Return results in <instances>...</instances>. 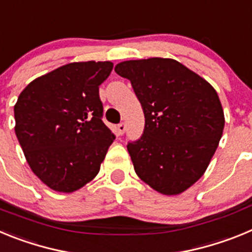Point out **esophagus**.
Here are the masks:
<instances>
[{"label": "esophagus", "mask_w": 252, "mask_h": 252, "mask_svg": "<svg viewBox=\"0 0 252 252\" xmlns=\"http://www.w3.org/2000/svg\"><path fill=\"white\" fill-rule=\"evenodd\" d=\"M117 131H119L120 135H124L125 131H126V125H125V124L117 125Z\"/></svg>", "instance_id": "34e87169"}]
</instances>
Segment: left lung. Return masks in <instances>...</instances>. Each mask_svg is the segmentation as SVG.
Here are the masks:
<instances>
[{
	"instance_id": "1",
	"label": "left lung",
	"mask_w": 252,
	"mask_h": 252,
	"mask_svg": "<svg viewBox=\"0 0 252 252\" xmlns=\"http://www.w3.org/2000/svg\"><path fill=\"white\" fill-rule=\"evenodd\" d=\"M115 72L132 84L145 115V128L127 145L137 177L154 190L177 195L208 168L224 127L216 90L169 58L126 60Z\"/></svg>"
}]
</instances>
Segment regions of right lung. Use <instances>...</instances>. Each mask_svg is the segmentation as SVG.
Masks as SVG:
<instances>
[{"label": "right lung", "mask_w": 252, "mask_h": 252, "mask_svg": "<svg viewBox=\"0 0 252 252\" xmlns=\"http://www.w3.org/2000/svg\"><path fill=\"white\" fill-rule=\"evenodd\" d=\"M112 68L111 62H74L20 93L15 133L32 173L53 190L75 192L98 174L115 140L98 93Z\"/></svg>", "instance_id": "add662e5"}]
</instances>
